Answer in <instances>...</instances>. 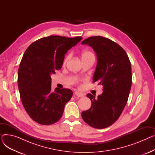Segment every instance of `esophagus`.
I'll return each mask as SVG.
<instances>
[{"label":"esophagus","instance_id":"34e87169","mask_svg":"<svg viewBox=\"0 0 155 155\" xmlns=\"http://www.w3.org/2000/svg\"><path fill=\"white\" fill-rule=\"evenodd\" d=\"M75 95L78 97H84V95L82 94H81V93L78 92H75Z\"/></svg>","mask_w":155,"mask_h":155}]
</instances>
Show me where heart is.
I'll return each instance as SVG.
<instances>
[{
    "instance_id": "obj_1",
    "label": "heart",
    "mask_w": 155,
    "mask_h": 155,
    "mask_svg": "<svg viewBox=\"0 0 155 155\" xmlns=\"http://www.w3.org/2000/svg\"><path fill=\"white\" fill-rule=\"evenodd\" d=\"M81 56H82V59H84V58H89V57H94V54L91 51L88 50H85L82 53V54H81ZM69 58V56H67V58L64 59V63L66 62L67 61V60Z\"/></svg>"
}]
</instances>
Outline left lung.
Wrapping results in <instances>:
<instances>
[{"label": "left lung", "mask_w": 155, "mask_h": 155, "mask_svg": "<svg viewBox=\"0 0 155 155\" xmlns=\"http://www.w3.org/2000/svg\"><path fill=\"white\" fill-rule=\"evenodd\" d=\"M82 44L92 47L96 53L93 82L103 86V92L97 99L91 94L87 95L92 105L82 112V117L92 127H107L118 119L127 102L132 84L131 62L124 49L108 38L92 36Z\"/></svg>", "instance_id": "8db88e82"}]
</instances>
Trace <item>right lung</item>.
<instances>
[{"label":"right lung","mask_w":155,"mask_h":155,"mask_svg":"<svg viewBox=\"0 0 155 155\" xmlns=\"http://www.w3.org/2000/svg\"><path fill=\"white\" fill-rule=\"evenodd\" d=\"M82 39L51 35L32 43L24 53L18 70V88L24 109L37 123L50 125L61 119L73 92L58 88L52 91L51 75L61 69L65 54Z\"/></svg>","instance_id":"right-lung-1"}]
</instances>
